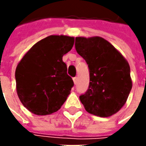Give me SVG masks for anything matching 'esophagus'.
Returning <instances> with one entry per match:
<instances>
[{
  "mask_svg": "<svg viewBox=\"0 0 146 146\" xmlns=\"http://www.w3.org/2000/svg\"><path fill=\"white\" fill-rule=\"evenodd\" d=\"M73 81H74V84H77V81H78V78H77V77H74V78H73Z\"/></svg>",
  "mask_w": 146,
  "mask_h": 146,
  "instance_id": "1",
  "label": "esophagus"
}]
</instances>
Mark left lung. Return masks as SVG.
Here are the masks:
<instances>
[{"mask_svg":"<svg viewBox=\"0 0 146 146\" xmlns=\"http://www.w3.org/2000/svg\"><path fill=\"white\" fill-rule=\"evenodd\" d=\"M75 45L90 72L88 89L80 97V102L92 115H115L126 103L132 87L127 61L102 37L78 36Z\"/></svg>","mask_w":146,"mask_h":146,"instance_id":"left-lung-1","label":"left lung"}]
</instances>
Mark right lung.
Segmentation results:
<instances>
[{
	"instance_id": "obj_1",
	"label": "right lung",
	"mask_w": 146,
	"mask_h": 146,
	"mask_svg": "<svg viewBox=\"0 0 146 146\" xmlns=\"http://www.w3.org/2000/svg\"><path fill=\"white\" fill-rule=\"evenodd\" d=\"M75 38L52 35L35 44L18 63L16 91L20 102L37 115L58 111L74 83L67 75L63 55L72 48Z\"/></svg>"
}]
</instances>
